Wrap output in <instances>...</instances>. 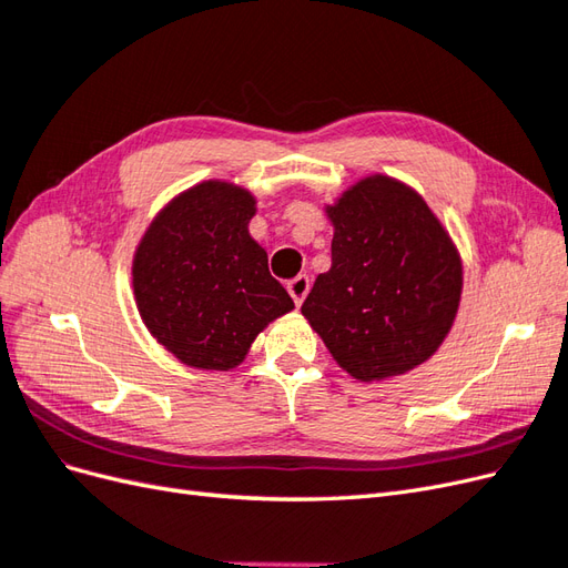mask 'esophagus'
I'll list each match as a JSON object with an SVG mask.
<instances>
[{
    "mask_svg": "<svg viewBox=\"0 0 568 568\" xmlns=\"http://www.w3.org/2000/svg\"><path fill=\"white\" fill-rule=\"evenodd\" d=\"M288 294H291V298H294V303L296 305H301L303 301H305V296H307V291H311V280L305 277V274H298L296 280H291L288 282Z\"/></svg>",
    "mask_w": 568,
    "mask_h": 568,
    "instance_id": "34e87169",
    "label": "esophagus"
}]
</instances>
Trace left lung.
Masks as SVG:
<instances>
[{"label": "left lung", "instance_id": "8db88e82", "mask_svg": "<svg viewBox=\"0 0 568 568\" xmlns=\"http://www.w3.org/2000/svg\"><path fill=\"white\" fill-rule=\"evenodd\" d=\"M334 227L332 267L301 313L336 365L357 382H386L434 357L450 334L462 257L409 184L374 173L324 205Z\"/></svg>", "mask_w": 568, "mask_h": 568}]
</instances>
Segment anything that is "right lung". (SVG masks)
Segmentation results:
<instances>
[{
  "label": "right lung",
  "mask_w": 568,
  "mask_h": 568,
  "mask_svg": "<svg viewBox=\"0 0 568 568\" xmlns=\"http://www.w3.org/2000/svg\"><path fill=\"white\" fill-rule=\"evenodd\" d=\"M255 203L234 182H199L170 199L136 244V311L149 334L186 367H239L255 336L294 311L248 232Z\"/></svg>",
  "instance_id": "right-lung-1"
}]
</instances>
